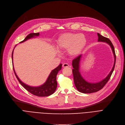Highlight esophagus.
Returning <instances> with one entry per match:
<instances>
[{
  "label": "esophagus",
  "instance_id": "obj_1",
  "mask_svg": "<svg viewBox=\"0 0 125 125\" xmlns=\"http://www.w3.org/2000/svg\"><path fill=\"white\" fill-rule=\"evenodd\" d=\"M63 67L65 68V67H68L69 66V65L67 63H63L62 65Z\"/></svg>",
  "mask_w": 125,
  "mask_h": 125
}]
</instances>
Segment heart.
<instances>
[{
  "mask_svg": "<svg viewBox=\"0 0 125 125\" xmlns=\"http://www.w3.org/2000/svg\"><path fill=\"white\" fill-rule=\"evenodd\" d=\"M87 44V38L83 34L67 32L58 38L56 47L60 51L66 50L71 57H76L83 51Z\"/></svg>",
  "mask_w": 125,
  "mask_h": 125,
  "instance_id": "obj_1",
  "label": "heart"
}]
</instances>
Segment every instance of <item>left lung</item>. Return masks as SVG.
<instances>
[{
	"mask_svg": "<svg viewBox=\"0 0 125 125\" xmlns=\"http://www.w3.org/2000/svg\"><path fill=\"white\" fill-rule=\"evenodd\" d=\"M98 39V42H105L108 44L112 50L113 53L114 57V63L113 67L111 69V71L107 76L104 78V79L101 81L97 83H90L87 82L82 75L80 72V62L81 60V58L82 57V55H81L73 61L72 65L73 69V73L74 78V84L77 89V90L83 93H92L100 90L102 89L106 83H107L109 78L112 74L113 71L114 70L115 63V49L113 43H111V41L107 38L105 37L102 35H100L99 33H97Z\"/></svg>",
	"mask_w": 125,
	"mask_h": 125,
	"instance_id": "obj_1",
	"label": "left lung"
}]
</instances>
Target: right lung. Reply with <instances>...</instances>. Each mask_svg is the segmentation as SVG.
Wrapping results in <instances>:
<instances>
[{
	"instance_id": "right-lung-1",
	"label": "right lung",
	"mask_w": 125,
	"mask_h": 125,
	"mask_svg": "<svg viewBox=\"0 0 125 125\" xmlns=\"http://www.w3.org/2000/svg\"><path fill=\"white\" fill-rule=\"evenodd\" d=\"M39 33H32L29 34L26 37V38L22 42L20 43H23L28 39L36 38L37 36H39ZM15 46V47H16ZM15 49V48H14ZM14 50L12 51V61L13 64V52ZM62 68V64H60L59 66L55 68L54 69L52 70L50 73L48 77L47 78V80L44 83L41 85V86L38 87H32L30 86L29 85L23 83L20 79L18 76L17 75L15 69L14 68V71L15 72V75L17 78V79L19 83H21L22 86L26 89L30 93L39 97H46L51 95L53 94L57 87V83L56 81V76L58 72L60 71Z\"/></svg>"
}]
</instances>
